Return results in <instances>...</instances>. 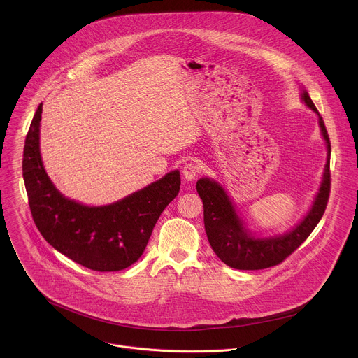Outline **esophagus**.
Listing matches in <instances>:
<instances>
[{
	"instance_id": "obj_1",
	"label": "esophagus",
	"mask_w": 358,
	"mask_h": 358,
	"mask_svg": "<svg viewBox=\"0 0 358 358\" xmlns=\"http://www.w3.org/2000/svg\"><path fill=\"white\" fill-rule=\"evenodd\" d=\"M199 173V164L188 163L182 167V177L185 181H194Z\"/></svg>"
}]
</instances>
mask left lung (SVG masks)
<instances>
[{
  "label": "left lung",
  "mask_w": 358,
  "mask_h": 358,
  "mask_svg": "<svg viewBox=\"0 0 358 358\" xmlns=\"http://www.w3.org/2000/svg\"><path fill=\"white\" fill-rule=\"evenodd\" d=\"M300 100L317 115L320 133L327 148V159L309 211L292 229L269 236L257 235L248 228L228 191L218 181L210 177H202L196 181V192L203 203V224L210 245L217 257L234 269L258 271L280 264L312 234L324 214L330 192V140L322 116L303 86H300Z\"/></svg>",
  "instance_id": "1"
}]
</instances>
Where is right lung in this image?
Here are the masks:
<instances>
[{"label": "right lung", "instance_id": "add662e5", "mask_svg": "<svg viewBox=\"0 0 358 358\" xmlns=\"http://www.w3.org/2000/svg\"><path fill=\"white\" fill-rule=\"evenodd\" d=\"M42 103L29 126L22 176L29 208L45 241L73 262L97 272L133 265L144 252L157 220L180 191V171L106 206H85L65 196L49 178L41 156Z\"/></svg>", "mask_w": 358, "mask_h": 358}]
</instances>
